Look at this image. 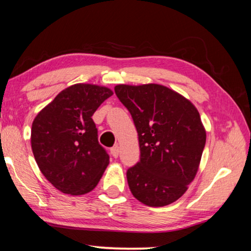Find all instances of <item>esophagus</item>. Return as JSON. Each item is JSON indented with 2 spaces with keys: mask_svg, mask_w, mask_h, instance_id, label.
Wrapping results in <instances>:
<instances>
[{
  "mask_svg": "<svg viewBox=\"0 0 251 251\" xmlns=\"http://www.w3.org/2000/svg\"><path fill=\"white\" fill-rule=\"evenodd\" d=\"M110 154L113 155V157H118V155H119V147L116 145V146H114V147H111L110 149Z\"/></svg>",
  "mask_w": 251,
  "mask_h": 251,
  "instance_id": "34e87169",
  "label": "esophagus"
}]
</instances>
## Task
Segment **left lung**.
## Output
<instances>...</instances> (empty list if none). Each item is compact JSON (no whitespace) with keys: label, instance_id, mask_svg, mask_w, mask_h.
Masks as SVG:
<instances>
[{"label":"left lung","instance_id":"1","mask_svg":"<svg viewBox=\"0 0 251 251\" xmlns=\"http://www.w3.org/2000/svg\"><path fill=\"white\" fill-rule=\"evenodd\" d=\"M115 94L132 115L140 162L126 172L133 196L149 206L180 199L193 181L205 145V129L194 105L168 87L117 85Z\"/></svg>","mask_w":251,"mask_h":251}]
</instances>
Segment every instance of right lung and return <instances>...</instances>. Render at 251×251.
Returning a JSON list of instances; mask_svg holds the SVG:
<instances>
[{
    "mask_svg": "<svg viewBox=\"0 0 251 251\" xmlns=\"http://www.w3.org/2000/svg\"><path fill=\"white\" fill-rule=\"evenodd\" d=\"M111 95L107 87L75 83L58 94L34 118L31 146L35 162L61 192H90L109 164L91 116Z\"/></svg>",
    "mask_w": 251,
    "mask_h": 251,
    "instance_id": "add662e5",
    "label": "right lung"
}]
</instances>
